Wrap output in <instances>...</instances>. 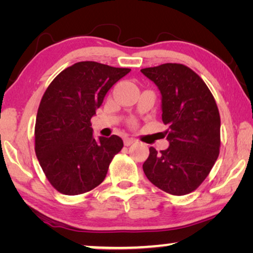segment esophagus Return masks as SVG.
<instances>
[{"instance_id":"1","label":"esophagus","mask_w":253,"mask_h":253,"mask_svg":"<svg viewBox=\"0 0 253 253\" xmlns=\"http://www.w3.org/2000/svg\"><path fill=\"white\" fill-rule=\"evenodd\" d=\"M134 141H136V139H133V138H124V145H126V146H130V145L133 144Z\"/></svg>"}]
</instances>
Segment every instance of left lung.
<instances>
[{
    "label": "left lung",
    "instance_id": "8db88e82",
    "mask_svg": "<svg viewBox=\"0 0 253 253\" xmlns=\"http://www.w3.org/2000/svg\"><path fill=\"white\" fill-rule=\"evenodd\" d=\"M161 93L162 121L169 147H150L146 177L162 191L184 196L210 174L220 153V114L202 78L183 64L166 63L140 70Z\"/></svg>",
    "mask_w": 253,
    "mask_h": 253
}]
</instances>
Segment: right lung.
<instances>
[{"instance_id": "obj_1", "label": "right lung", "mask_w": 253, "mask_h": 253, "mask_svg": "<svg viewBox=\"0 0 253 253\" xmlns=\"http://www.w3.org/2000/svg\"><path fill=\"white\" fill-rule=\"evenodd\" d=\"M130 71L98 62H78L60 72L47 87L37 114L36 154L58 192L82 195L105 179L123 140L115 134L96 139L91 119L107 92Z\"/></svg>"}]
</instances>
